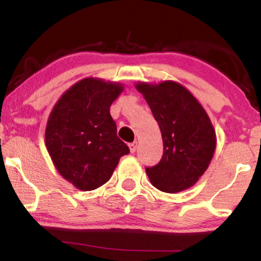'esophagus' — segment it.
Wrapping results in <instances>:
<instances>
[{
  "mask_svg": "<svg viewBox=\"0 0 261 261\" xmlns=\"http://www.w3.org/2000/svg\"><path fill=\"white\" fill-rule=\"evenodd\" d=\"M128 148H130V152L131 153H135V151L137 149V142H133L128 145Z\"/></svg>",
  "mask_w": 261,
  "mask_h": 261,
  "instance_id": "34e87169",
  "label": "esophagus"
}]
</instances>
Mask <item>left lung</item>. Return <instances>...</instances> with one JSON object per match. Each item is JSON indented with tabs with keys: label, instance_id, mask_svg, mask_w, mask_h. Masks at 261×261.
Segmentation results:
<instances>
[{
	"label": "left lung",
	"instance_id": "left-lung-1",
	"mask_svg": "<svg viewBox=\"0 0 261 261\" xmlns=\"http://www.w3.org/2000/svg\"><path fill=\"white\" fill-rule=\"evenodd\" d=\"M160 125L163 155L157 166L146 168L152 185L175 194L196 184L211 163L216 131L207 113L189 89L174 81L137 82Z\"/></svg>",
	"mask_w": 261,
	"mask_h": 261
}]
</instances>
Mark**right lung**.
Masks as SVG:
<instances>
[{
    "instance_id": "add662e5",
    "label": "right lung",
    "mask_w": 261,
    "mask_h": 261,
    "mask_svg": "<svg viewBox=\"0 0 261 261\" xmlns=\"http://www.w3.org/2000/svg\"><path fill=\"white\" fill-rule=\"evenodd\" d=\"M122 91L121 83L83 79L59 98L50 113L45 146L60 175L80 190L106 184L130 152L110 115V106Z\"/></svg>"
}]
</instances>
